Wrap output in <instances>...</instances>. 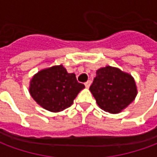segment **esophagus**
Returning a JSON list of instances; mask_svg holds the SVG:
<instances>
[{"label": "esophagus", "mask_w": 157, "mask_h": 157, "mask_svg": "<svg viewBox=\"0 0 157 157\" xmlns=\"http://www.w3.org/2000/svg\"><path fill=\"white\" fill-rule=\"evenodd\" d=\"M90 85H91V81H87V82H85V86L86 88H89Z\"/></svg>", "instance_id": "obj_1"}]
</instances>
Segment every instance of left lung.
Returning <instances> with one entry per match:
<instances>
[{
    "label": "left lung",
    "mask_w": 157,
    "mask_h": 157,
    "mask_svg": "<svg viewBox=\"0 0 157 157\" xmlns=\"http://www.w3.org/2000/svg\"><path fill=\"white\" fill-rule=\"evenodd\" d=\"M90 91L99 108L110 113H118L126 109L138 92L130 74L109 65L97 71Z\"/></svg>",
    "instance_id": "1"
}]
</instances>
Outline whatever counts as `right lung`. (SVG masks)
I'll return each instance as SVG.
<instances>
[{"instance_id": "right-lung-1", "label": "right lung", "mask_w": 157, "mask_h": 157, "mask_svg": "<svg viewBox=\"0 0 157 157\" xmlns=\"http://www.w3.org/2000/svg\"><path fill=\"white\" fill-rule=\"evenodd\" d=\"M85 86L79 83L74 73H68L62 65L43 69L33 76L29 93L39 106L57 113L71 107Z\"/></svg>"}]
</instances>
